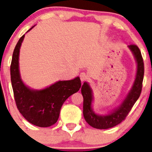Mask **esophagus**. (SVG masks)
I'll return each mask as SVG.
<instances>
[{"label":"esophagus","instance_id":"esophagus-1","mask_svg":"<svg viewBox=\"0 0 152 152\" xmlns=\"http://www.w3.org/2000/svg\"><path fill=\"white\" fill-rule=\"evenodd\" d=\"M80 79H81V81H82V82H84V81H85L86 79H87V74H86L85 73H84V72H82V73H80Z\"/></svg>","mask_w":152,"mask_h":152}]
</instances>
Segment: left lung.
<instances>
[{
  "label": "left lung",
  "mask_w": 152,
  "mask_h": 152,
  "mask_svg": "<svg viewBox=\"0 0 152 152\" xmlns=\"http://www.w3.org/2000/svg\"><path fill=\"white\" fill-rule=\"evenodd\" d=\"M128 48L135 59L137 63V72L132 89L118 107L115 108L107 115L96 114L92 107L93 101V90L87 82H84L82 85L81 90L84 98V118L87 123L93 128L106 129L119 124L126 118L133 105L140 97L144 75L143 60L141 52L137 45H128Z\"/></svg>",
  "instance_id": "1"
}]
</instances>
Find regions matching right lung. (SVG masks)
Wrapping results in <instances>:
<instances>
[{
	"label": "right lung",
	"mask_w": 152,
	"mask_h": 152,
	"mask_svg": "<svg viewBox=\"0 0 152 152\" xmlns=\"http://www.w3.org/2000/svg\"><path fill=\"white\" fill-rule=\"evenodd\" d=\"M24 37L25 34L20 38L15 48L10 66L15 103L20 113L29 123L39 127H48L57 121L65 100L79 90L82 85L80 78L78 76L72 80L59 81L42 90L27 87L21 79L19 70L20 48Z\"/></svg>",
	"instance_id": "obj_1"
}]
</instances>
